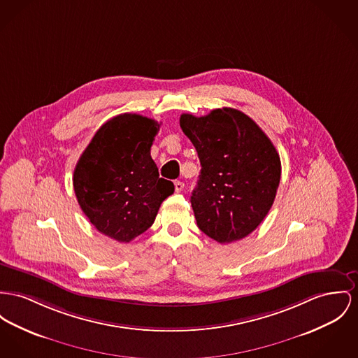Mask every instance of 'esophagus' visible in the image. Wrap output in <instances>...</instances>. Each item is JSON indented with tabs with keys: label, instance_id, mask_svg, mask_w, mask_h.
<instances>
[{
	"label": "esophagus",
	"instance_id": "34e87169",
	"mask_svg": "<svg viewBox=\"0 0 358 358\" xmlns=\"http://www.w3.org/2000/svg\"><path fill=\"white\" fill-rule=\"evenodd\" d=\"M183 189H185V183L180 182V180H176V182H175V191H176V192H180Z\"/></svg>",
	"mask_w": 358,
	"mask_h": 358
}]
</instances>
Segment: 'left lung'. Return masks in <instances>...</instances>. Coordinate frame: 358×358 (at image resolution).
I'll return each mask as SVG.
<instances>
[{"instance_id":"obj_1","label":"left lung","mask_w":358,"mask_h":358,"mask_svg":"<svg viewBox=\"0 0 358 358\" xmlns=\"http://www.w3.org/2000/svg\"><path fill=\"white\" fill-rule=\"evenodd\" d=\"M180 127L202 167L191 195L198 228L218 243L248 236L277 194V149L254 120L235 108H217L205 117L182 114Z\"/></svg>"}]
</instances>
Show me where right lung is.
Masks as SVG:
<instances>
[{
  "label": "right lung",
  "mask_w": 358,
  "mask_h": 358,
  "mask_svg": "<svg viewBox=\"0 0 358 358\" xmlns=\"http://www.w3.org/2000/svg\"><path fill=\"white\" fill-rule=\"evenodd\" d=\"M159 129L138 114L117 115L96 131L74 168L81 210L100 234L120 243L143 234L175 190L150 157Z\"/></svg>",
  "instance_id": "obj_1"
}]
</instances>
